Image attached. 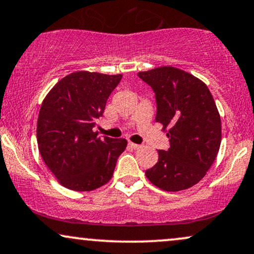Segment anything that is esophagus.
<instances>
[{"label": "esophagus", "instance_id": "obj_1", "mask_svg": "<svg viewBox=\"0 0 254 254\" xmlns=\"http://www.w3.org/2000/svg\"><path fill=\"white\" fill-rule=\"evenodd\" d=\"M129 146H131V148H132V149H135V150H137V149H140V148H142V145L136 144V143H132V142H130V143H129Z\"/></svg>", "mask_w": 254, "mask_h": 254}]
</instances>
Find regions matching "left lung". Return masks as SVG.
<instances>
[{"instance_id": "obj_1", "label": "left lung", "mask_w": 254, "mask_h": 254, "mask_svg": "<svg viewBox=\"0 0 254 254\" xmlns=\"http://www.w3.org/2000/svg\"><path fill=\"white\" fill-rule=\"evenodd\" d=\"M156 96V122L163 125L170 148L158 150V162L145 172L162 190L179 191L203 179L221 143V119L202 80L173 66L139 72Z\"/></svg>"}]
</instances>
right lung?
Here are the masks:
<instances>
[{"mask_svg": "<svg viewBox=\"0 0 254 254\" xmlns=\"http://www.w3.org/2000/svg\"><path fill=\"white\" fill-rule=\"evenodd\" d=\"M122 74L79 71L54 85L41 104L36 125L40 155L64 187L91 191L114 175L124 138L98 137L92 130Z\"/></svg>", "mask_w": 254, "mask_h": 254, "instance_id": "obj_1", "label": "right lung"}]
</instances>
